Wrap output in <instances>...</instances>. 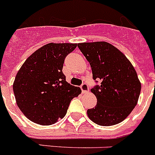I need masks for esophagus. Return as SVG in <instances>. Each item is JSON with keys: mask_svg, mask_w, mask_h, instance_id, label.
<instances>
[{"mask_svg": "<svg viewBox=\"0 0 155 155\" xmlns=\"http://www.w3.org/2000/svg\"><path fill=\"white\" fill-rule=\"evenodd\" d=\"M80 89H81L82 90V92L84 93H87V91H89V87H88V85H87V84H83L81 85V86H80Z\"/></svg>", "mask_w": 155, "mask_h": 155, "instance_id": "obj_1", "label": "esophagus"}]
</instances>
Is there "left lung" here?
I'll return each mask as SVG.
<instances>
[{
  "mask_svg": "<svg viewBox=\"0 0 155 155\" xmlns=\"http://www.w3.org/2000/svg\"><path fill=\"white\" fill-rule=\"evenodd\" d=\"M77 46L90 64L96 84L91 91L97 104L87 110L89 119L106 127L121 123L136 106L140 95L141 84L134 67L109 43H82Z\"/></svg>",
  "mask_w": 155,
  "mask_h": 155,
  "instance_id": "1",
  "label": "left lung"
}]
</instances>
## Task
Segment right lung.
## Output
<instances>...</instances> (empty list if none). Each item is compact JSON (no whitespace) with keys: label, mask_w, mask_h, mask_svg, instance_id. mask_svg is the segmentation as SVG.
<instances>
[{"label":"right lung","mask_w":155,"mask_h":155,"mask_svg":"<svg viewBox=\"0 0 155 155\" xmlns=\"http://www.w3.org/2000/svg\"><path fill=\"white\" fill-rule=\"evenodd\" d=\"M76 44L50 43L32 53L21 66L13 83L16 104L28 119L51 125L65 116L71 99L81 93L66 81L62 69Z\"/></svg>","instance_id":"right-lung-1"}]
</instances>
